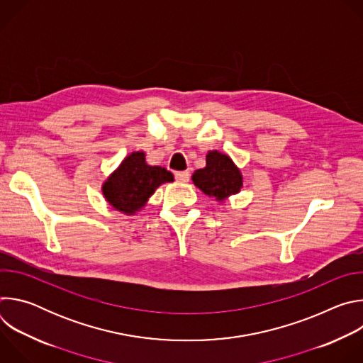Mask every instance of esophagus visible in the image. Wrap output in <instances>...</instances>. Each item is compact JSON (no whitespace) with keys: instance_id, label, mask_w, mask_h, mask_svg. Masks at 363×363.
Listing matches in <instances>:
<instances>
[{"instance_id":"esophagus-1","label":"esophagus","mask_w":363,"mask_h":363,"mask_svg":"<svg viewBox=\"0 0 363 363\" xmlns=\"http://www.w3.org/2000/svg\"><path fill=\"white\" fill-rule=\"evenodd\" d=\"M189 177H191V174H189L188 171L175 172V178H177L179 182H188V181H189Z\"/></svg>"}]
</instances>
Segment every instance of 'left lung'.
<instances>
[{"label": "left lung", "instance_id": "left-lung-1", "mask_svg": "<svg viewBox=\"0 0 363 363\" xmlns=\"http://www.w3.org/2000/svg\"><path fill=\"white\" fill-rule=\"evenodd\" d=\"M195 186L203 194L214 196L217 201H224L230 195L238 194L242 188V175L228 155L218 150L206 153V165L196 169L192 175Z\"/></svg>", "mask_w": 363, "mask_h": 363}]
</instances>
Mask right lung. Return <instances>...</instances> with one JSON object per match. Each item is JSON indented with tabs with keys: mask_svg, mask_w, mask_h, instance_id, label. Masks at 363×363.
Masks as SVG:
<instances>
[{
	"mask_svg": "<svg viewBox=\"0 0 363 363\" xmlns=\"http://www.w3.org/2000/svg\"><path fill=\"white\" fill-rule=\"evenodd\" d=\"M174 175L162 167H150L142 150L132 152L103 184L101 191L115 210L132 216L143 208L160 185L172 182Z\"/></svg>",
	"mask_w": 363,
	"mask_h": 363,
	"instance_id": "add662e5",
	"label": "right lung"
}]
</instances>
